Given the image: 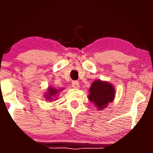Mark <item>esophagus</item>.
<instances>
[{
    "mask_svg": "<svg viewBox=\"0 0 153 153\" xmlns=\"http://www.w3.org/2000/svg\"><path fill=\"white\" fill-rule=\"evenodd\" d=\"M72 86L75 89H78L79 87V83L76 80H74L72 82Z\"/></svg>",
    "mask_w": 153,
    "mask_h": 153,
    "instance_id": "1",
    "label": "esophagus"
}]
</instances>
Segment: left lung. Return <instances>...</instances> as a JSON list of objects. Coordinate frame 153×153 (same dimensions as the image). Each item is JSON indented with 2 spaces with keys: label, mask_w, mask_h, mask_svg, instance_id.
Returning a JSON list of instances; mask_svg holds the SVG:
<instances>
[{
  "label": "left lung",
  "mask_w": 153,
  "mask_h": 153,
  "mask_svg": "<svg viewBox=\"0 0 153 153\" xmlns=\"http://www.w3.org/2000/svg\"><path fill=\"white\" fill-rule=\"evenodd\" d=\"M115 90L111 84L97 80L92 83L90 89L89 100L99 109H103L109 102L113 100Z\"/></svg>",
  "instance_id": "8db88e82"
}]
</instances>
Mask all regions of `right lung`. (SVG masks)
I'll use <instances>...</instances> for the list:
<instances>
[{"instance_id":"1","label":"right lung","mask_w":153,"mask_h":153,"mask_svg":"<svg viewBox=\"0 0 153 153\" xmlns=\"http://www.w3.org/2000/svg\"><path fill=\"white\" fill-rule=\"evenodd\" d=\"M48 96H47V99H49V100H51V97L52 96H54L55 94H56V93H57V91H56V90H54V89H52V88H50L49 89V92H48Z\"/></svg>"}]
</instances>
